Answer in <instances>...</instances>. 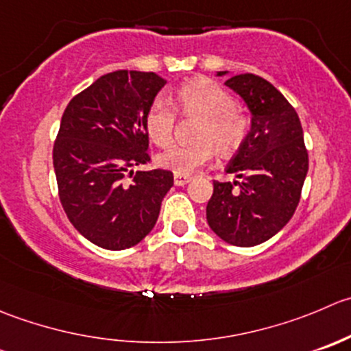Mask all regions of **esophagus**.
I'll return each mask as SVG.
<instances>
[{
	"mask_svg": "<svg viewBox=\"0 0 351 351\" xmlns=\"http://www.w3.org/2000/svg\"><path fill=\"white\" fill-rule=\"evenodd\" d=\"M173 180H175V185L176 186H183V185H186V183L190 182V176H186V175H175L173 176Z\"/></svg>",
	"mask_w": 351,
	"mask_h": 351,
	"instance_id": "esophagus-1",
	"label": "esophagus"
}]
</instances>
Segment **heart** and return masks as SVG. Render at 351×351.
<instances>
[{"label":"heart","instance_id":"heart-1","mask_svg":"<svg viewBox=\"0 0 351 351\" xmlns=\"http://www.w3.org/2000/svg\"><path fill=\"white\" fill-rule=\"evenodd\" d=\"M175 108L185 117L197 118L195 142L173 145L158 156V165L175 175H192L213 159L214 147L219 154H233L250 130V118L234 106V99L223 85L209 78H193L175 93ZM176 114L162 101H154L144 117L149 141L166 147L173 138Z\"/></svg>","mask_w":351,"mask_h":351}]
</instances>
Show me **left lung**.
<instances>
[{
	"instance_id": "8db88e82",
	"label": "left lung",
	"mask_w": 351,
	"mask_h": 351,
	"mask_svg": "<svg viewBox=\"0 0 351 351\" xmlns=\"http://www.w3.org/2000/svg\"><path fill=\"white\" fill-rule=\"evenodd\" d=\"M226 71H217V77ZM224 84L247 104L250 132L228 165L234 182L214 180L207 202L210 230L234 247L269 240L291 219L308 171L300 118L287 97L262 77L241 73Z\"/></svg>"
}]
</instances>
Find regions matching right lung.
Returning <instances> with one entry per match:
<instances>
[{
	"label": "right lung",
	"mask_w": 351,
	"mask_h": 351,
	"mask_svg": "<svg viewBox=\"0 0 351 351\" xmlns=\"http://www.w3.org/2000/svg\"><path fill=\"white\" fill-rule=\"evenodd\" d=\"M165 84L152 71L106 73L77 94L61 118L53 147L61 206L82 237L106 250L144 240L173 186L166 169L134 175L151 161L144 117Z\"/></svg>",
	"instance_id": "add662e5"
}]
</instances>
